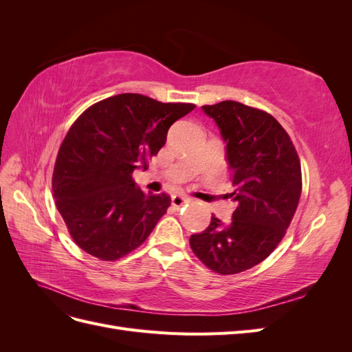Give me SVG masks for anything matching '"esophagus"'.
<instances>
[{
  "label": "esophagus",
  "mask_w": 352,
  "mask_h": 352,
  "mask_svg": "<svg viewBox=\"0 0 352 352\" xmlns=\"http://www.w3.org/2000/svg\"><path fill=\"white\" fill-rule=\"evenodd\" d=\"M186 202H189L188 197H184V195H173L172 197V206L175 208H180L182 206H185Z\"/></svg>",
  "instance_id": "obj_1"
}]
</instances>
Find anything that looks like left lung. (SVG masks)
Returning a JSON list of instances; mask_svg holds the SVG:
<instances>
[{"instance_id":"left-lung-1","label":"left lung","mask_w":352,"mask_h":352,"mask_svg":"<svg viewBox=\"0 0 352 352\" xmlns=\"http://www.w3.org/2000/svg\"><path fill=\"white\" fill-rule=\"evenodd\" d=\"M202 111L226 142L236 210L229 223L211 216L189 243L208 269L235 274L267 258L285 236L301 197V163L272 114L236 101L202 105Z\"/></svg>"}]
</instances>
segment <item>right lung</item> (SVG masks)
<instances>
[{
  "label": "right lung",
  "instance_id": "1",
  "mask_svg": "<svg viewBox=\"0 0 352 352\" xmlns=\"http://www.w3.org/2000/svg\"><path fill=\"white\" fill-rule=\"evenodd\" d=\"M194 104L120 94L85 110L57 154L52 195L69 233L94 257L114 261L150 236L170 206L167 194H145L132 173L166 144L168 127Z\"/></svg>",
  "mask_w": 352,
  "mask_h": 352
}]
</instances>
